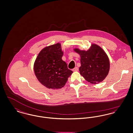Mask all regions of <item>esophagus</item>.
<instances>
[{"instance_id": "1", "label": "esophagus", "mask_w": 133, "mask_h": 133, "mask_svg": "<svg viewBox=\"0 0 133 133\" xmlns=\"http://www.w3.org/2000/svg\"><path fill=\"white\" fill-rule=\"evenodd\" d=\"M78 70H79L78 67H75L74 69H72V71H74V72H75V71H77Z\"/></svg>"}]
</instances>
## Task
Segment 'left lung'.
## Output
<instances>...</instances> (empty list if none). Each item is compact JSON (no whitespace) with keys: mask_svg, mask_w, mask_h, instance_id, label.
I'll list each match as a JSON object with an SVG mask.
<instances>
[{"mask_svg":"<svg viewBox=\"0 0 133 133\" xmlns=\"http://www.w3.org/2000/svg\"><path fill=\"white\" fill-rule=\"evenodd\" d=\"M74 50L80 55V73L89 82L97 84L107 76L110 62L107 54L98 45L92 44L88 50Z\"/></svg>","mask_w":133,"mask_h":133,"instance_id":"left-lung-1","label":"left lung"}]
</instances>
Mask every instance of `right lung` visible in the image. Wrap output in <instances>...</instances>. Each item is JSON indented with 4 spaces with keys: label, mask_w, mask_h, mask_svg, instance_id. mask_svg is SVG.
<instances>
[{
    "label": "right lung",
    "mask_w": 133,
    "mask_h": 133,
    "mask_svg": "<svg viewBox=\"0 0 133 133\" xmlns=\"http://www.w3.org/2000/svg\"><path fill=\"white\" fill-rule=\"evenodd\" d=\"M63 54L61 44L57 43L43 49L36 59L35 74L39 81L48 88H61L73 73L62 60Z\"/></svg>",
    "instance_id": "obj_1"
}]
</instances>
